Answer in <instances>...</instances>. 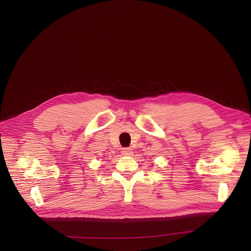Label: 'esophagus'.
Listing matches in <instances>:
<instances>
[{
  "instance_id": "1",
  "label": "esophagus",
  "mask_w": 251,
  "mask_h": 251,
  "mask_svg": "<svg viewBox=\"0 0 251 251\" xmlns=\"http://www.w3.org/2000/svg\"><path fill=\"white\" fill-rule=\"evenodd\" d=\"M122 154L123 155H125V156H129V155H131L132 154V149L131 148H124V149H122Z\"/></svg>"
}]
</instances>
